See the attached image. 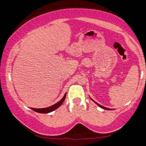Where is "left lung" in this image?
<instances>
[{
  "label": "left lung",
  "mask_w": 146,
  "mask_h": 146,
  "mask_svg": "<svg viewBox=\"0 0 146 146\" xmlns=\"http://www.w3.org/2000/svg\"><path fill=\"white\" fill-rule=\"evenodd\" d=\"M94 102H95V101H94ZM96 104H97L99 106V107H100L101 108H102V109H104V110H111V109H109V108H105V107H104V106H101V105H100V104H97V102H95Z\"/></svg>",
  "instance_id": "8db88e82"
}]
</instances>
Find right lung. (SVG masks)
Wrapping results in <instances>:
<instances>
[{
  "mask_svg": "<svg viewBox=\"0 0 146 146\" xmlns=\"http://www.w3.org/2000/svg\"><path fill=\"white\" fill-rule=\"evenodd\" d=\"M66 97V93H65V95L63 97V98L62 99L58 102L57 103H56L55 104H54L51 106H49L48 108H42V109H36V108H31L32 110L35 111L37 112V113H50L51 111H53L56 109H57L58 108L60 107V106L62 105V104L64 102V100H65Z\"/></svg>",
  "mask_w": 146,
  "mask_h": 146,
  "instance_id": "right-lung-1",
  "label": "right lung"
}]
</instances>
